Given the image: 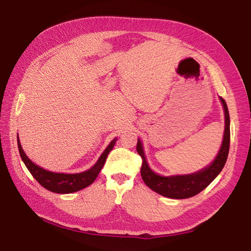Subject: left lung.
Returning <instances> with one entry per match:
<instances>
[{
    "label": "left lung",
    "mask_w": 251,
    "mask_h": 251,
    "mask_svg": "<svg viewBox=\"0 0 251 251\" xmlns=\"http://www.w3.org/2000/svg\"><path fill=\"white\" fill-rule=\"evenodd\" d=\"M225 113V130L223 142L217 155L215 160L209 165L208 168L198 172V173L190 174V175H183V176H171V177H164L160 176L152 172L147 164V161L142 150L141 142L138 139L137 142V152L142 159V164L140 169L142 180L145 184L148 186L155 193H158L164 197L172 198V199H186L194 197L198 195L200 191H202L204 188L212 183L213 179L220 174V172L224 168L226 163L228 151H229V140H230V131H229V114L226 102L221 98Z\"/></svg>",
    "instance_id": "1"
}]
</instances>
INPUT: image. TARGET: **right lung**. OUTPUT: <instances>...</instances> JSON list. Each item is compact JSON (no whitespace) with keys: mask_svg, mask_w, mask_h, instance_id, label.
Returning a JSON list of instances; mask_svg holds the SVG:
<instances>
[{"mask_svg":"<svg viewBox=\"0 0 251 251\" xmlns=\"http://www.w3.org/2000/svg\"><path fill=\"white\" fill-rule=\"evenodd\" d=\"M115 142H116V138L111 141V144L107 146V148L101 154L99 160H98L97 163L93 165L90 170L82 172V173H78V174H61V173H53V172H49L47 170L41 169L40 166L32 163V162L29 160L28 156L25 154L17 136V145H18L19 154H21V158L24 161V163L26 165L28 171L30 172L34 179H36L38 183L42 186V187L56 194L75 193V191L86 188L87 186L92 184L97 178V176L99 175L100 171L102 170L103 165L105 163L106 156L110 153V151L113 149Z\"/></svg>","mask_w":251,"mask_h":251,"instance_id":"1","label":"right lung"}]
</instances>
